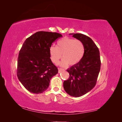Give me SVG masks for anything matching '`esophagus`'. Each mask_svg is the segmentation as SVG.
<instances>
[{
	"instance_id": "obj_1",
	"label": "esophagus",
	"mask_w": 122,
	"mask_h": 122,
	"mask_svg": "<svg viewBox=\"0 0 122 122\" xmlns=\"http://www.w3.org/2000/svg\"><path fill=\"white\" fill-rule=\"evenodd\" d=\"M65 70H64L63 69H62V68H59V73H61V71H64Z\"/></svg>"
}]
</instances>
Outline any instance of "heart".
<instances>
[{
  "mask_svg": "<svg viewBox=\"0 0 122 122\" xmlns=\"http://www.w3.org/2000/svg\"><path fill=\"white\" fill-rule=\"evenodd\" d=\"M84 53V47L82 41L68 37L60 40L57 47L51 46L49 48L51 59L55 64L59 62L63 55V59L60 62L62 67H66L68 64L76 65L81 60Z\"/></svg>",
  "mask_w": 122,
  "mask_h": 122,
  "instance_id": "obj_1",
  "label": "heart"
}]
</instances>
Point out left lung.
Returning a JSON list of instances; mask_svg holds the SVG:
<instances>
[{"label": "left lung", "instance_id": "1", "mask_svg": "<svg viewBox=\"0 0 122 122\" xmlns=\"http://www.w3.org/2000/svg\"><path fill=\"white\" fill-rule=\"evenodd\" d=\"M74 38L81 41L84 53L81 60L67 70L68 79L63 82V88L68 94L73 97L84 95L96 85L101 69L100 51L89 37L80 33H71Z\"/></svg>", "mask_w": 122, "mask_h": 122}]
</instances>
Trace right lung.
Instances as JSON below:
<instances>
[{
	"instance_id": "add662e5",
	"label": "right lung",
	"mask_w": 122,
	"mask_h": 122,
	"mask_svg": "<svg viewBox=\"0 0 122 122\" xmlns=\"http://www.w3.org/2000/svg\"><path fill=\"white\" fill-rule=\"evenodd\" d=\"M62 36L56 32L39 31L27 38L22 45L18 58L17 76L32 93L46 91L51 77L58 73L50 58L49 48Z\"/></svg>"
}]
</instances>
